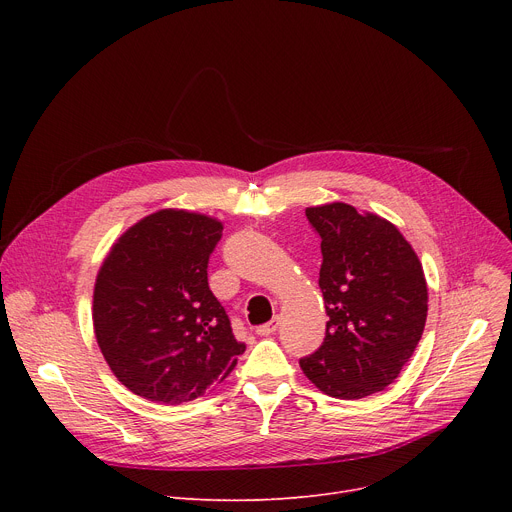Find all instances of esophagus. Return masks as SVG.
I'll use <instances>...</instances> for the list:
<instances>
[{
	"instance_id": "obj_1",
	"label": "esophagus",
	"mask_w": 512,
	"mask_h": 512,
	"mask_svg": "<svg viewBox=\"0 0 512 512\" xmlns=\"http://www.w3.org/2000/svg\"><path fill=\"white\" fill-rule=\"evenodd\" d=\"M278 324H280V317H274L272 321H267V324L259 326V328H257V334H259V336H272V334L278 330Z\"/></svg>"
}]
</instances>
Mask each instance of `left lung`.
Instances as JSON below:
<instances>
[{"mask_svg": "<svg viewBox=\"0 0 512 512\" xmlns=\"http://www.w3.org/2000/svg\"><path fill=\"white\" fill-rule=\"evenodd\" d=\"M321 236L319 288L326 338L301 359L328 396L365 398L390 386L411 359L427 319V282L407 238L380 215L340 201L307 207Z\"/></svg>", "mask_w": 512, "mask_h": 512, "instance_id": "8db88e82", "label": "left lung"}]
</instances>
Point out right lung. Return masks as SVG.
<instances>
[{
  "instance_id": "right-lung-1",
  "label": "right lung",
  "mask_w": 512,
  "mask_h": 512,
  "mask_svg": "<svg viewBox=\"0 0 512 512\" xmlns=\"http://www.w3.org/2000/svg\"><path fill=\"white\" fill-rule=\"evenodd\" d=\"M224 224L159 209L130 226L103 259L93 290L101 355L132 394L182 405L224 382L245 344L207 284Z\"/></svg>"
}]
</instances>
